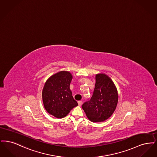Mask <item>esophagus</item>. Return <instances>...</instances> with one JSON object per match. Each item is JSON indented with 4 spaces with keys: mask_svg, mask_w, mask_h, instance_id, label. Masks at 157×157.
I'll return each instance as SVG.
<instances>
[{
    "mask_svg": "<svg viewBox=\"0 0 157 157\" xmlns=\"http://www.w3.org/2000/svg\"><path fill=\"white\" fill-rule=\"evenodd\" d=\"M78 105H79V106H81V105H82V102L81 101H78Z\"/></svg>",
    "mask_w": 157,
    "mask_h": 157,
    "instance_id": "1",
    "label": "esophagus"
}]
</instances>
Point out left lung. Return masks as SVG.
Returning <instances> with one entry per match:
<instances>
[{
    "label": "left lung",
    "mask_w": 157,
    "mask_h": 157,
    "mask_svg": "<svg viewBox=\"0 0 157 157\" xmlns=\"http://www.w3.org/2000/svg\"><path fill=\"white\" fill-rule=\"evenodd\" d=\"M95 80L92 97L82 105V109L90 121L104 122L112 115L117 108L118 90L112 79L105 74H97Z\"/></svg>",
    "instance_id": "left-lung-1"
}]
</instances>
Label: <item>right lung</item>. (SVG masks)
<instances>
[{"label": "right lung", "mask_w": 157, "mask_h": 157, "mask_svg": "<svg viewBox=\"0 0 157 157\" xmlns=\"http://www.w3.org/2000/svg\"><path fill=\"white\" fill-rule=\"evenodd\" d=\"M72 75L68 71L58 72L49 77L42 90V101L46 111L57 118L65 117L78 106L70 90Z\"/></svg>", "instance_id": "obj_1"}]
</instances>
